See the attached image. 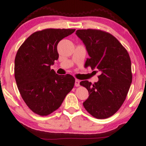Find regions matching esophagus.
I'll list each match as a JSON object with an SVG mask.
<instances>
[{"label": "esophagus", "mask_w": 146, "mask_h": 146, "mask_svg": "<svg viewBox=\"0 0 146 146\" xmlns=\"http://www.w3.org/2000/svg\"><path fill=\"white\" fill-rule=\"evenodd\" d=\"M75 86H76V87H78V86H80V80H78V79H76L75 80Z\"/></svg>", "instance_id": "34e87169"}]
</instances>
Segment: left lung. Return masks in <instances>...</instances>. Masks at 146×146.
Masks as SVG:
<instances>
[{"instance_id": "8db88e82", "label": "left lung", "mask_w": 146, "mask_h": 146, "mask_svg": "<svg viewBox=\"0 0 146 146\" xmlns=\"http://www.w3.org/2000/svg\"><path fill=\"white\" fill-rule=\"evenodd\" d=\"M76 35L85 44L90 56L86 61V66L100 72L97 82L92 84L84 80L80 83L90 94L84 107L96 118L111 117L123 104L132 82L129 53L114 36L106 31L78 29Z\"/></svg>"}]
</instances>
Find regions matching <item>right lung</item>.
<instances>
[{
	"mask_svg": "<svg viewBox=\"0 0 146 146\" xmlns=\"http://www.w3.org/2000/svg\"><path fill=\"white\" fill-rule=\"evenodd\" d=\"M75 29H45L31 34L17 51L14 73L17 88L28 107L47 116L61 106L75 85L67 74L58 75L51 65L58 58L57 44Z\"/></svg>",
	"mask_w": 146,
	"mask_h": 146,
	"instance_id": "1",
	"label": "right lung"
}]
</instances>
